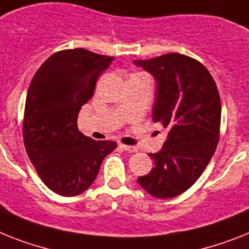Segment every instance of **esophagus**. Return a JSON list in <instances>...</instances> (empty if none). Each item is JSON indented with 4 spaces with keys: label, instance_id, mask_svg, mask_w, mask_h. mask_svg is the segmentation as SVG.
I'll return each mask as SVG.
<instances>
[{
    "label": "esophagus",
    "instance_id": "1",
    "mask_svg": "<svg viewBox=\"0 0 249 249\" xmlns=\"http://www.w3.org/2000/svg\"><path fill=\"white\" fill-rule=\"evenodd\" d=\"M120 148L124 150H128L130 153H135L138 152V148L134 147V145H125V144H120Z\"/></svg>",
    "mask_w": 249,
    "mask_h": 249
}]
</instances>
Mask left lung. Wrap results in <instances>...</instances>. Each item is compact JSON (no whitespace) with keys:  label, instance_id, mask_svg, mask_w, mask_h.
<instances>
[{"label":"left lung","instance_id":"8db88e82","mask_svg":"<svg viewBox=\"0 0 249 249\" xmlns=\"http://www.w3.org/2000/svg\"><path fill=\"white\" fill-rule=\"evenodd\" d=\"M134 64L156 79L153 120L168 129L153 170L138 178L149 195L171 199L197 181L219 142L221 104L214 78L199 60L178 53Z\"/></svg>","mask_w":249,"mask_h":249}]
</instances>
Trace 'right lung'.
I'll return each mask as SVG.
<instances>
[{"label": "right lung", "mask_w": 249, "mask_h": 249, "mask_svg": "<svg viewBox=\"0 0 249 249\" xmlns=\"http://www.w3.org/2000/svg\"><path fill=\"white\" fill-rule=\"evenodd\" d=\"M114 57L83 48L60 50L36 71L25 102V149L48 189L76 196L95 181L102 160L118 144L93 141L77 128L78 112Z\"/></svg>", "instance_id": "right-lung-1"}]
</instances>
